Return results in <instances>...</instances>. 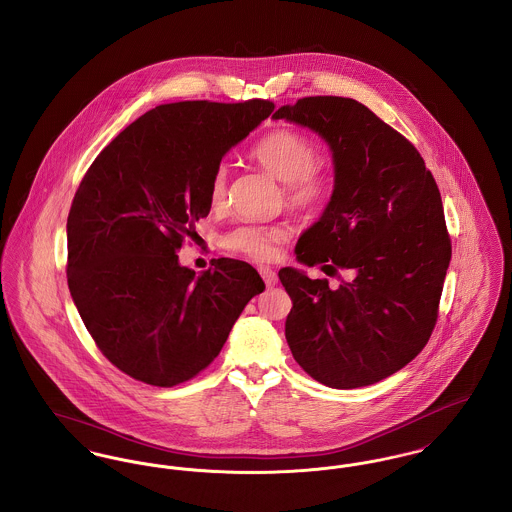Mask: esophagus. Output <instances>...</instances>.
<instances>
[{
    "instance_id": "obj_1",
    "label": "esophagus",
    "mask_w": 512,
    "mask_h": 512,
    "mask_svg": "<svg viewBox=\"0 0 512 512\" xmlns=\"http://www.w3.org/2000/svg\"><path fill=\"white\" fill-rule=\"evenodd\" d=\"M259 275L263 276V280H265L267 286H275L276 273L271 267H259Z\"/></svg>"
}]
</instances>
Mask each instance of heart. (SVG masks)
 I'll return each instance as SVG.
<instances>
[{
  "instance_id": "1",
  "label": "heart",
  "mask_w": 512,
  "mask_h": 512,
  "mask_svg": "<svg viewBox=\"0 0 512 512\" xmlns=\"http://www.w3.org/2000/svg\"><path fill=\"white\" fill-rule=\"evenodd\" d=\"M251 158L282 181L286 200L300 210L319 208L333 191L331 171L317 159L314 140L294 128H276L255 142ZM228 189V165L218 163L208 181V202L220 208ZM286 237L280 226L255 222L237 224L222 237V245L239 255L267 261L275 257L276 245Z\"/></svg>"
}]
</instances>
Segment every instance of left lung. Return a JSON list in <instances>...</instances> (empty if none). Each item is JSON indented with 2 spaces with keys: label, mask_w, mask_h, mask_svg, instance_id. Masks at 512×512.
Instances as JSON below:
<instances>
[{
  "label": "left lung",
  "mask_w": 512,
  "mask_h": 512,
  "mask_svg": "<svg viewBox=\"0 0 512 512\" xmlns=\"http://www.w3.org/2000/svg\"><path fill=\"white\" fill-rule=\"evenodd\" d=\"M321 134L335 161V189L319 222L300 237V263L278 278L292 300L286 341L314 380L337 390L376 384L427 345L452 255L442 200L417 148L366 105L333 95L280 107Z\"/></svg>",
  "instance_id": "obj_1"
}]
</instances>
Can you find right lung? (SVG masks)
<instances>
[{
  "label": "right lung",
  "instance_id": "add662e5",
  "mask_svg": "<svg viewBox=\"0 0 512 512\" xmlns=\"http://www.w3.org/2000/svg\"><path fill=\"white\" fill-rule=\"evenodd\" d=\"M273 111L267 99L159 105L83 175L68 214V286L97 349L130 378L158 388L195 378L265 290L245 261L214 259L195 276L177 253L210 212L214 167Z\"/></svg>",
  "mask_w": 512,
  "mask_h": 512
}]
</instances>
